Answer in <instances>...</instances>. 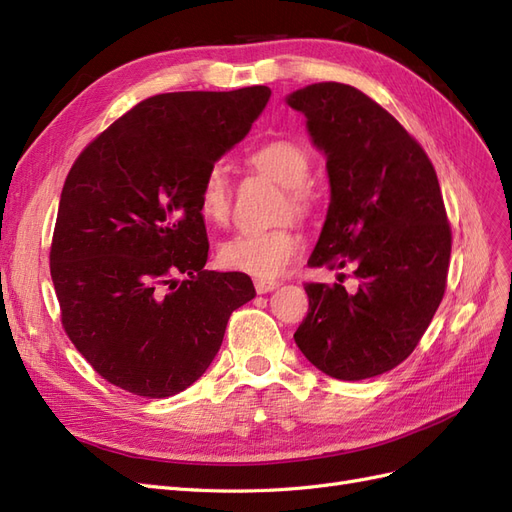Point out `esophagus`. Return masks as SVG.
Returning a JSON list of instances; mask_svg holds the SVG:
<instances>
[{"label":"esophagus","mask_w":512,"mask_h":512,"mask_svg":"<svg viewBox=\"0 0 512 512\" xmlns=\"http://www.w3.org/2000/svg\"><path fill=\"white\" fill-rule=\"evenodd\" d=\"M254 286H256L258 294H267V292H271V290H275L277 286H280V282H275V280H256Z\"/></svg>","instance_id":"34e87169"}]
</instances>
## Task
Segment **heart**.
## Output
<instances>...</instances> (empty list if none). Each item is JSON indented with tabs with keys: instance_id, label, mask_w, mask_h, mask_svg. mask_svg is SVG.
Masks as SVG:
<instances>
[{
	"instance_id": "obj_1",
	"label": "heart",
	"mask_w": 512,
	"mask_h": 512,
	"mask_svg": "<svg viewBox=\"0 0 512 512\" xmlns=\"http://www.w3.org/2000/svg\"><path fill=\"white\" fill-rule=\"evenodd\" d=\"M247 164L286 188V213L290 209L294 213L305 211L309 156L299 143L288 141V138L262 143L247 156ZM198 209L207 222L224 224L228 220L230 188L226 170L220 164H213L200 183ZM301 247L303 239L292 226L239 232L220 245L218 260L228 271L254 275L258 280H271V277L282 275L288 269L290 262L301 252Z\"/></svg>"
}]
</instances>
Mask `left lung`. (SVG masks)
<instances>
[{
  "mask_svg": "<svg viewBox=\"0 0 512 512\" xmlns=\"http://www.w3.org/2000/svg\"><path fill=\"white\" fill-rule=\"evenodd\" d=\"M327 156L331 203L309 267H352L356 290L307 282L294 342L324 374L365 380L406 361L444 297L451 224L425 149L352 85L288 96Z\"/></svg>",
  "mask_w": 512,
  "mask_h": 512,
  "instance_id": "8db88e82",
  "label": "left lung"
}]
</instances>
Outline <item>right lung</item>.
Instances as JSON below:
<instances>
[{
	"label": "right lung",
	"mask_w": 512,
	"mask_h": 512,
	"mask_svg": "<svg viewBox=\"0 0 512 512\" xmlns=\"http://www.w3.org/2000/svg\"><path fill=\"white\" fill-rule=\"evenodd\" d=\"M269 96L265 85L151 96L74 160L51 277L61 327L106 382L149 399L181 393L215 359L230 314L254 299L245 273L205 269L198 192Z\"/></svg>",
	"instance_id": "1"
}]
</instances>
